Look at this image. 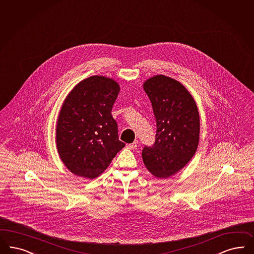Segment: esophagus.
Listing matches in <instances>:
<instances>
[{
    "instance_id": "1",
    "label": "esophagus",
    "mask_w": 254,
    "mask_h": 254,
    "mask_svg": "<svg viewBox=\"0 0 254 254\" xmlns=\"http://www.w3.org/2000/svg\"><path fill=\"white\" fill-rule=\"evenodd\" d=\"M127 148L130 149V150H135L137 148V143L133 142V143H131V144H128Z\"/></svg>"
}]
</instances>
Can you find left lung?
I'll return each instance as SVG.
<instances>
[{"label": "left lung", "instance_id": "obj_1", "mask_svg": "<svg viewBox=\"0 0 254 254\" xmlns=\"http://www.w3.org/2000/svg\"><path fill=\"white\" fill-rule=\"evenodd\" d=\"M143 88L151 103L156 134L153 145L143 148L142 158L152 175L167 178L183 169L197 150V105L188 89L170 77H151Z\"/></svg>", "mask_w": 254, "mask_h": 254}]
</instances>
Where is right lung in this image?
<instances>
[{
	"label": "right lung",
	"instance_id": "add662e5",
	"mask_svg": "<svg viewBox=\"0 0 254 254\" xmlns=\"http://www.w3.org/2000/svg\"><path fill=\"white\" fill-rule=\"evenodd\" d=\"M119 92L113 79L96 75L80 82L66 96L57 121V147L73 174L98 177L125 146L111 115Z\"/></svg>",
	"mask_w": 254,
	"mask_h": 254
}]
</instances>
